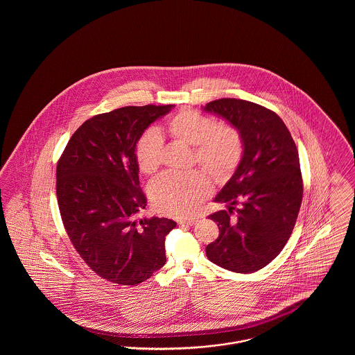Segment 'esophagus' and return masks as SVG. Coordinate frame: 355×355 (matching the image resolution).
<instances>
[{
  "label": "esophagus",
  "instance_id": "34e87169",
  "mask_svg": "<svg viewBox=\"0 0 355 355\" xmlns=\"http://www.w3.org/2000/svg\"><path fill=\"white\" fill-rule=\"evenodd\" d=\"M198 222V218H189V220H178V223L180 225H187V226H193V225H196Z\"/></svg>",
  "mask_w": 355,
  "mask_h": 355
}]
</instances>
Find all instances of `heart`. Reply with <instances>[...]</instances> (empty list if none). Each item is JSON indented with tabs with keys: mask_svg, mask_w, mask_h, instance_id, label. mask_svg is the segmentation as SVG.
<instances>
[{
	"mask_svg": "<svg viewBox=\"0 0 355 355\" xmlns=\"http://www.w3.org/2000/svg\"><path fill=\"white\" fill-rule=\"evenodd\" d=\"M166 133L193 146V161L216 181H226L236 170L243 153L239 132L227 123L193 110H181L165 123ZM162 138L154 129L146 130L135 144L137 166L144 174H153L161 164ZM210 181L202 171L165 173L150 186V198L158 211L185 217L210 193Z\"/></svg>",
	"mask_w": 355,
	"mask_h": 355,
	"instance_id": "heart-1",
	"label": "heart"
}]
</instances>
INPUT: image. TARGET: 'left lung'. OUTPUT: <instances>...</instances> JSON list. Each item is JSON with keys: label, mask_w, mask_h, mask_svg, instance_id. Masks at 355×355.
Segmentation results:
<instances>
[{"label": "left lung", "mask_w": 355, "mask_h": 355, "mask_svg": "<svg viewBox=\"0 0 355 355\" xmlns=\"http://www.w3.org/2000/svg\"><path fill=\"white\" fill-rule=\"evenodd\" d=\"M203 110L226 119L243 142L239 165L214 198L229 203V211L209 216L220 236L206 255L223 269L254 272L282 252L294 229L304 194L298 150L284 121L258 103L220 98ZM238 202L243 206L233 218Z\"/></svg>", "instance_id": "left-lung-1"}]
</instances>
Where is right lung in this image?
<instances>
[{"instance_id":"obj_1","label":"right lung","mask_w":355,"mask_h":355,"mask_svg":"<svg viewBox=\"0 0 355 355\" xmlns=\"http://www.w3.org/2000/svg\"><path fill=\"white\" fill-rule=\"evenodd\" d=\"M174 105L125 106L76 130L57 164V201L65 230L85 263L103 279L135 286L166 263L165 236L177 223L135 220L146 207L139 189L138 138Z\"/></svg>"}]
</instances>
